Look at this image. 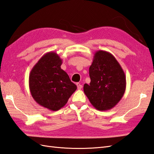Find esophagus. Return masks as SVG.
Segmentation results:
<instances>
[{"label": "esophagus", "instance_id": "obj_1", "mask_svg": "<svg viewBox=\"0 0 154 154\" xmlns=\"http://www.w3.org/2000/svg\"><path fill=\"white\" fill-rule=\"evenodd\" d=\"M77 85V88L79 89V90H80V89H81L82 88V87H83V86H82L80 83H77L76 84Z\"/></svg>", "mask_w": 154, "mask_h": 154}]
</instances>
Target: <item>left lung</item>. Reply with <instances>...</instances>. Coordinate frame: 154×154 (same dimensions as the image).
Masks as SVG:
<instances>
[{"label":"left lung","mask_w":154,"mask_h":154,"mask_svg":"<svg viewBox=\"0 0 154 154\" xmlns=\"http://www.w3.org/2000/svg\"><path fill=\"white\" fill-rule=\"evenodd\" d=\"M89 75L90 85L85 84L83 90L91 104L100 111L113 108L126 89L125 75L117 60L108 52L96 51Z\"/></svg>","instance_id":"8db88e82"}]
</instances>
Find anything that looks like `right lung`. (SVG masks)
<instances>
[{
	"instance_id": "1",
	"label": "right lung",
	"mask_w": 154,
	"mask_h": 154,
	"mask_svg": "<svg viewBox=\"0 0 154 154\" xmlns=\"http://www.w3.org/2000/svg\"><path fill=\"white\" fill-rule=\"evenodd\" d=\"M62 60L56 52L45 54L32 68L29 86L32 97L39 105L57 111L66 104L77 86L61 69Z\"/></svg>"
}]
</instances>
